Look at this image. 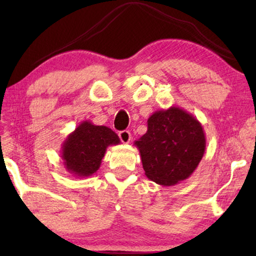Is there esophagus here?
Returning <instances> with one entry per match:
<instances>
[{
    "label": "esophagus",
    "instance_id": "obj_1",
    "mask_svg": "<svg viewBox=\"0 0 256 256\" xmlns=\"http://www.w3.org/2000/svg\"><path fill=\"white\" fill-rule=\"evenodd\" d=\"M118 136H120V140H121L122 143H129V142H130L132 135L128 130L120 132H118Z\"/></svg>",
    "mask_w": 256,
    "mask_h": 256
}]
</instances>
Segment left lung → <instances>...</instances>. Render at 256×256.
I'll return each mask as SVG.
<instances>
[{
    "label": "left lung",
    "instance_id": "1",
    "mask_svg": "<svg viewBox=\"0 0 256 256\" xmlns=\"http://www.w3.org/2000/svg\"><path fill=\"white\" fill-rule=\"evenodd\" d=\"M134 144L146 176L163 186H172L197 169L204 156L206 138L194 115L171 106L150 115L148 130Z\"/></svg>",
    "mask_w": 256,
    "mask_h": 256
}]
</instances>
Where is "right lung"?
Masks as SVG:
<instances>
[{
	"label": "right lung",
	"instance_id": "right-lung-1",
	"mask_svg": "<svg viewBox=\"0 0 256 256\" xmlns=\"http://www.w3.org/2000/svg\"><path fill=\"white\" fill-rule=\"evenodd\" d=\"M116 144L120 138L110 128L82 121L62 142V164L73 176L90 177L99 170L108 146Z\"/></svg>",
	"mask_w": 256,
	"mask_h": 256
}]
</instances>
